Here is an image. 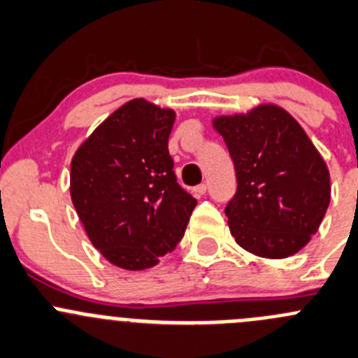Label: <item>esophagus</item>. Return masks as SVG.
Returning <instances> with one entry per match:
<instances>
[{"label": "esophagus", "mask_w": 358, "mask_h": 358, "mask_svg": "<svg viewBox=\"0 0 358 358\" xmlns=\"http://www.w3.org/2000/svg\"><path fill=\"white\" fill-rule=\"evenodd\" d=\"M194 194H196V196H201V194H205L207 193V184H198L196 187H194Z\"/></svg>", "instance_id": "1"}]
</instances>
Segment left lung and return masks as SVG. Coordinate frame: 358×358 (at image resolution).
Returning <instances> with one entry per match:
<instances>
[{
	"label": "left lung",
	"instance_id": "8db88e82",
	"mask_svg": "<svg viewBox=\"0 0 358 358\" xmlns=\"http://www.w3.org/2000/svg\"><path fill=\"white\" fill-rule=\"evenodd\" d=\"M212 125L235 164L238 186L224 212L236 243L268 259L294 256L317 233L331 201L322 155L277 104L217 116Z\"/></svg>",
	"mask_w": 358,
	"mask_h": 358
}]
</instances>
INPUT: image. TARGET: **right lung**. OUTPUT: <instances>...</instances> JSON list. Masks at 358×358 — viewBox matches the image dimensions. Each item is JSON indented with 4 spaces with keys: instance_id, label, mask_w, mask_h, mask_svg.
Segmentation results:
<instances>
[{
    "instance_id": "add662e5",
    "label": "right lung",
    "mask_w": 358,
    "mask_h": 358,
    "mask_svg": "<svg viewBox=\"0 0 358 358\" xmlns=\"http://www.w3.org/2000/svg\"><path fill=\"white\" fill-rule=\"evenodd\" d=\"M176 113L132 99L81 143L71 160V200L92 245L115 266H157L184 236L196 200L169 155Z\"/></svg>"
}]
</instances>
